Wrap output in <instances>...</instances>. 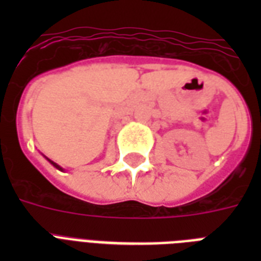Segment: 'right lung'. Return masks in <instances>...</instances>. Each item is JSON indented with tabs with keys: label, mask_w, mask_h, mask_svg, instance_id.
I'll return each instance as SVG.
<instances>
[{
	"label": "right lung",
	"mask_w": 261,
	"mask_h": 261,
	"mask_svg": "<svg viewBox=\"0 0 261 261\" xmlns=\"http://www.w3.org/2000/svg\"><path fill=\"white\" fill-rule=\"evenodd\" d=\"M50 163H51V164H53V165H54V167H55V168H58V169H62V168L59 167V165H57V164H55V163H53V161H50Z\"/></svg>",
	"instance_id": "right-lung-1"
}]
</instances>
